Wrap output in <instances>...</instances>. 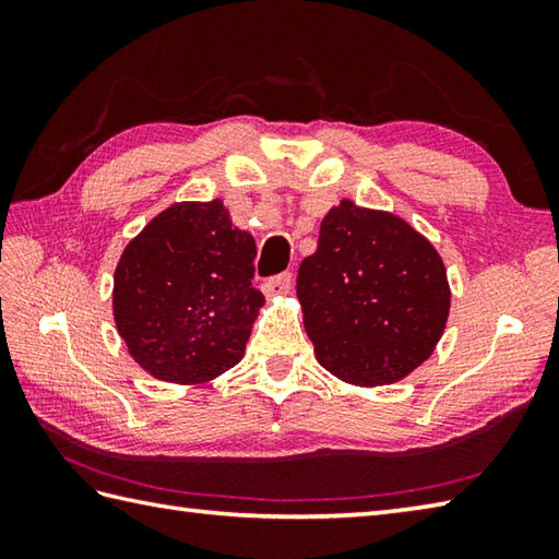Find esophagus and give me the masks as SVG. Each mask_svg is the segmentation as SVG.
Segmentation results:
<instances>
[{"instance_id": "34e87169", "label": "esophagus", "mask_w": 559, "mask_h": 559, "mask_svg": "<svg viewBox=\"0 0 559 559\" xmlns=\"http://www.w3.org/2000/svg\"><path fill=\"white\" fill-rule=\"evenodd\" d=\"M293 288V273H278V276L269 278L261 290H264L266 298H273V295H288Z\"/></svg>"}]
</instances>
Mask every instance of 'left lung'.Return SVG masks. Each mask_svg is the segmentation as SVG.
Wrapping results in <instances>:
<instances>
[{"instance_id":"1","label":"left lung","mask_w":559,"mask_h":559,"mask_svg":"<svg viewBox=\"0 0 559 559\" xmlns=\"http://www.w3.org/2000/svg\"><path fill=\"white\" fill-rule=\"evenodd\" d=\"M442 257L394 213L343 199L298 271L305 331L319 365L343 382L374 386L430 358L449 317Z\"/></svg>"}]
</instances>
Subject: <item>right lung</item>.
<instances>
[{"label":"right lung","instance_id":"1","mask_svg":"<svg viewBox=\"0 0 559 559\" xmlns=\"http://www.w3.org/2000/svg\"><path fill=\"white\" fill-rule=\"evenodd\" d=\"M254 257V237L221 199L158 213L115 269L112 314L129 355L173 384H204L240 362L264 305Z\"/></svg>","mask_w":559,"mask_h":559}]
</instances>
